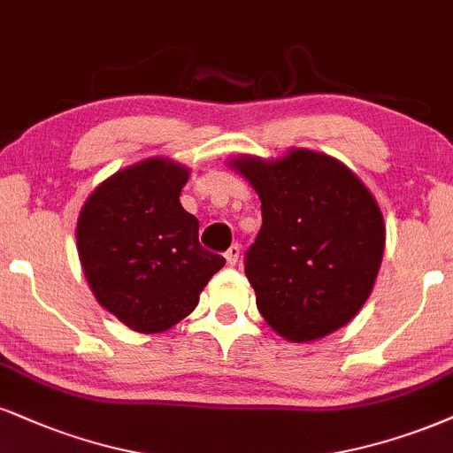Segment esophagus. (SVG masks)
<instances>
[{
    "instance_id": "esophagus-1",
    "label": "esophagus",
    "mask_w": 453,
    "mask_h": 453,
    "mask_svg": "<svg viewBox=\"0 0 453 453\" xmlns=\"http://www.w3.org/2000/svg\"><path fill=\"white\" fill-rule=\"evenodd\" d=\"M239 254H242V248H239L237 243L231 245V248L226 250L225 258H226V262H228V266H235V265H237V262H239Z\"/></svg>"
}]
</instances>
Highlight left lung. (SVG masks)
Segmentation results:
<instances>
[{"mask_svg": "<svg viewBox=\"0 0 453 453\" xmlns=\"http://www.w3.org/2000/svg\"><path fill=\"white\" fill-rule=\"evenodd\" d=\"M258 193L262 226L245 254L256 304L279 336L311 342L344 327L370 298L387 226L342 161L309 149L228 161Z\"/></svg>", "mask_w": 453, "mask_h": 453, "instance_id": "8db88e82", "label": "left lung"}]
</instances>
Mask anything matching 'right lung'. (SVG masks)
I'll return each mask as SVG.
<instances>
[{
	"mask_svg": "<svg viewBox=\"0 0 453 453\" xmlns=\"http://www.w3.org/2000/svg\"><path fill=\"white\" fill-rule=\"evenodd\" d=\"M188 167L149 157L94 188L77 218V252L94 298L124 326L159 334L191 315L225 258L201 248L180 205Z\"/></svg>",
	"mask_w": 453,
	"mask_h": 453,
	"instance_id": "right-lung-1",
	"label": "right lung"
}]
</instances>
